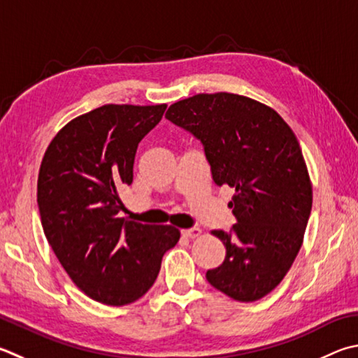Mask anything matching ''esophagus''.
<instances>
[{
    "mask_svg": "<svg viewBox=\"0 0 358 358\" xmlns=\"http://www.w3.org/2000/svg\"><path fill=\"white\" fill-rule=\"evenodd\" d=\"M200 233H201V230H200V229H197V227H194V229L183 230V231H181V235H183V236H185V238H187V239H194V238L200 236Z\"/></svg>",
    "mask_w": 358,
    "mask_h": 358,
    "instance_id": "obj_1",
    "label": "esophagus"
}]
</instances>
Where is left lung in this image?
Returning a JSON list of instances; mask_svg holds the SVG:
<instances>
[{"label":"left lung","mask_w":358,"mask_h":358,"mask_svg":"<svg viewBox=\"0 0 358 358\" xmlns=\"http://www.w3.org/2000/svg\"><path fill=\"white\" fill-rule=\"evenodd\" d=\"M166 119L200 139L214 183L235 189L229 206L236 224L211 231L225 259L206 280L238 302H255L294 263L313 203L296 134L272 108L229 92L180 100Z\"/></svg>","instance_id":"1"}]
</instances>
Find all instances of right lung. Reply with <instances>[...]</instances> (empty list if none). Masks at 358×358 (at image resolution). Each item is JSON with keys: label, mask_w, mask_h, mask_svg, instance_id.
Listing matches in <instances>:
<instances>
[{"label": "right lung", "mask_w": 358, "mask_h": 358, "mask_svg": "<svg viewBox=\"0 0 358 358\" xmlns=\"http://www.w3.org/2000/svg\"><path fill=\"white\" fill-rule=\"evenodd\" d=\"M166 108L100 106L70 120L43 155L37 180L43 233L76 287L100 303L122 307L144 296L180 239L172 225L117 217L139 142Z\"/></svg>", "instance_id": "add662e5"}]
</instances>
